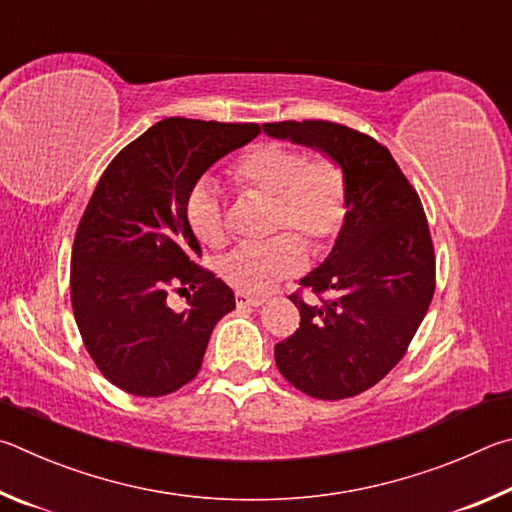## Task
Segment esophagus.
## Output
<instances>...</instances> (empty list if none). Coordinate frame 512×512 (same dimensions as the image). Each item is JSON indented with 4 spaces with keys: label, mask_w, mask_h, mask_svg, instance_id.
Returning a JSON list of instances; mask_svg holds the SVG:
<instances>
[{
    "label": "esophagus",
    "mask_w": 512,
    "mask_h": 512,
    "mask_svg": "<svg viewBox=\"0 0 512 512\" xmlns=\"http://www.w3.org/2000/svg\"><path fill=\"white\" fill-rule=\"evenodd\" d=\"M236 303L242 308V306H251V308H258L263 306L265 299L263 297H251V294H245V292H236Z\"/></svg>",
    "instance_id": "34e87169"
}]
</instances>
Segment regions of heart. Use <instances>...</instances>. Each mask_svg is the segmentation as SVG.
<instances>
[{"label":"heart","mask_w":512,"mask_h":512,"mask_svg":"<svg viewBox=\"0 0 512 512\" xmlns=\"http://www.w3.org/2000/svg\"><path fill=\"white\" fill-rule=\"evenodd\" d=\"M229 177L240 191L272 197L270 227L297 230L312 247L330 245L344 227L346 177L333 159L306 157L281 143H261L233 161ZM184 213L188 227L204 245L218 247L227 240L220 193L209 179L193 184ZM296 234L283 231L261 242L233 247L218 261L220 279L245 294L272 290L306 263V245Z\"/></svg>","instance_id":"b5f03b06"}]
</instances>
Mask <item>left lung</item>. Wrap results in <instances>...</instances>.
I'll return each instance as SVG.
<instances>
[{"label": "left lung", "instance_id": "1", "mask_svg": "<svg viewBox=\"0 0 512 512\" xmlns=\"http://www.w3.org/2000/svg\"><path fill=\"white\" fill-rule=\"evenodd\" d=\"M263 130L324 152L342 168L348 193L333 251L299 281L335 297L308 306L301 292L290 294L301 324L274 346L276 366L312 398L357 396L402 360L432 303L436 261L423 204L369 134L330 121L265 123Z\"/></svg>", "mask_w": 512, "mask_h": 512}]
</instances>
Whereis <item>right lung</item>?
<instances>
[{"mask_svg": "<svg viewBox=\"0 0 512 512\" xmlns=\"http://www.w3.org/2000/svg\"><path fill=\"white\" fill-rule=\"evenodd\" d=\"M256 123L164 119L128 143L98 179L71 249V306L87 353L114 387L141 398L182 389L202 366L213 326L236 308L224 281L195 263L186 222L193 184ZM193 289L189 308L169 288Z\"/></svg>", "mask_w": 512, "mask_h": 512, "instance_id": "add662e5", "label": "right lung"}]
</instances>
